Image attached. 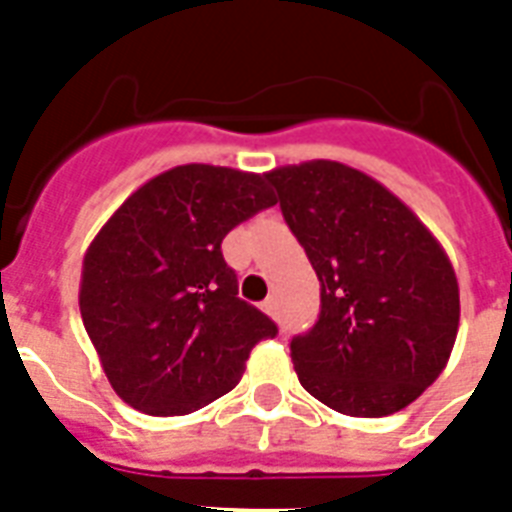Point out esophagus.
<instances>
[{
	"label": "esophagus",
	"instance_id": "obj_1",
	"mask_svg": "<svg viewBox=\"0 0 512 512\" xmlns=\"http://www.w3.org/2000/svg\"><path fill=\"white\" fill-rule=\"evenodd\" d=\"M263 311L268 313V316H273V319L279 316V303H276V297H268V300H265Z\"/></svg>",
	"mask_w": 512,
	"mask_h": 512
}]
</instances>
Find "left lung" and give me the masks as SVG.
<instances>
[{"label": "left lung", "instance_id": "left-lung-1", "mask_svg": "<svg viewBox=\"0 0 512 512\" xmlns=\"http://www.w3.org/2000/svg\"><path fill=\"white\" fill-rule=\"evenodd\" d=\"M265 177L321 281L319 319L289 342L300 385L350 417L409 406L446 366L460 324L441 244L388 188L340 162Z\"/></svg>", "mask_w": 512, "mask_h": 512}]
</instances>
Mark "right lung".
I'll use <instances>...</instances> for the list:
<instances>
[{
  "label": "right lung",
  "instance_id": "right-lung-1",
  "mask_svg": "<svg viewBox=\"0 0 512 512\" xmlns=\"http://www.w3.org/2000/svg\"><path fill=\"white\" fill-rule=\"evenodd\" d=\"M273 204L265 175L185 164L148 180L100 228L79 308L119 398L156 417L191 414L236 388L249 350L279 335L241 300L220 249Z\"/></svg>",
  "mask_w": 512,
  "mask_h": 512
}]
</instances>
